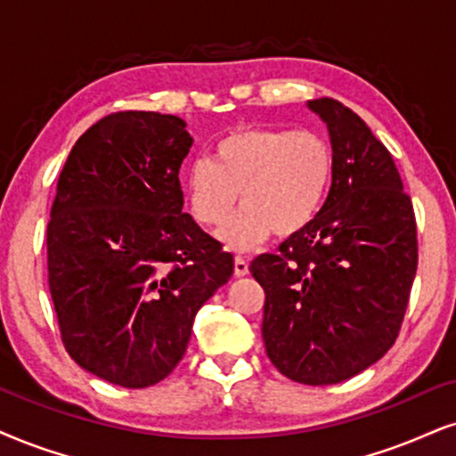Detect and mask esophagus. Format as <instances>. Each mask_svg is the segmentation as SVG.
I'll return each instance as SVG.
<instances>
[{"label": "esophagus", "mask_w": 456, "mask_h": 456, "mask_svg": "<svg viewBox=\"0 0 456 456\" xmlns=\"http://www.w3.org/2000/svg\"><path fill=\"white\" fill-rule=\"evenodd\" d=\"M247 273H249V262L240 256L234 257V277H245Z\"/></svg>", "instance_id": "1"}]
</instances>
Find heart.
I'll return each instance as SVG.
<instances>
[{
	"mask_svg": "<svg viewBox=\"0 0 456 456\" xmlns=\"http://www.w3.org/2000/svg\"><path fill=\"white\" fill-rule=\"evenodd\" d=\"M334 150L323 134L274 126L228 133L185 173L190 213L200 226L222 230V240L247 249L274 232L291 239L317 219L334 182Z\"/></svg>",
	"mask_w": 456,
	"mask_h": 456,
	"instance_id": "1",
	"label": "heart"
}]
</instances>
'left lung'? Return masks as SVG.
Returning a JSON list of instances; mask_svg holds the SVG:
<instances>
[{
	"mask_svg": "<svg viewBox=\"0 0 456 456\" xmlns=\"http://www.w3.org/2000/svg\"><path fill=\"white\" fill-rule=\"evenodd\" d=\"M308 108L328 125L336 171L305 232L262 254V338L274 368L302 385H336L393 346L419 264L417 219L385 148L340 101Z\"/></svg>",
	"mask_w": 456,
	"mask_h": 456,
	"instance_id": "left-lung-1",
	"label": "left lung"
}]
</instances>
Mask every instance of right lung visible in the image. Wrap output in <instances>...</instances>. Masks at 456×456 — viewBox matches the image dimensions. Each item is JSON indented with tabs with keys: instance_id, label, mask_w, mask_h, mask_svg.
Returning <instances> with one entry per match:
<instances>
[{
	"instance_id": "add662e5",
	"label": "right lung",
	"mask_w": 456,
	"mask_h": 456,
	"mask_svg": "<svg viewBox=\"0 0 456 456\" xmlns=\"http://www.w3.org/2000/svg\"><path fill=\"white\" fill-rule=\"evenodd\" d=\"M182 118L116 111L77 139L46 230L61 340L80 368L143 389L167 379L232 254L183 213Z\"/></svg>"
}]
</instances>
